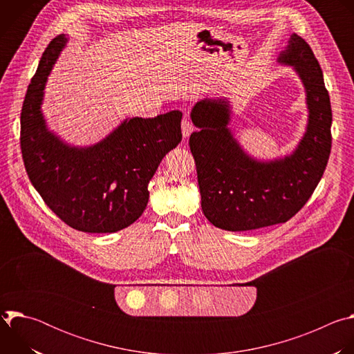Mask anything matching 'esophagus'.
Here are the masks:
<instances>
[{"label":"esophagus","mask_w":354,"mask_h":354,"mask_svg":"<svg viewBox=\"0 0 354 354\" xmlns=\"http://www.w3.org/2000/svg\"><path fill=\"white\" fill-rule=\"evenodd\" d=\"M180 126H182V134H183V138H187V137L190 136V133L193 131V124L190 123V120H189L187 118H183V120H182Z\"/></svg>","instance_id":"obj_1"}]
</instances>
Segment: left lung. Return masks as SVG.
<instances>
[{"label": "left lung", "instance_id": "left-lung-1", "mask_svg": "<svg viewBox=\"0 0 354 354\" xmlns=\"http://www.w3.org/2000/svg\"><path fill=\"white\" fill-rule=\"evenodd\" d=\"M280 63L294 66L304 82L308 127L292 156L272 162L249 158L227 129L225 100L203 99L192 109L197 131L189 137L201 209L227 231H248L288 221L311 197L326 168L332 147V109L322 70L310 44L292 33Z\"/></svg>", "mask_w": 354, "mask_h": 354}]
</instances>
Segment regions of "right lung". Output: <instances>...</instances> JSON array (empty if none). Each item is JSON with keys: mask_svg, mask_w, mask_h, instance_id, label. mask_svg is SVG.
<instances>
[{"mask_svg": "<svg viewBox=\"0 0 354 354\" xmlns=\"http://www.w3.org/2000/svg\"><path fill=\"white\" fill-rule=\"evenodd\" d=\"M46 47L21 112V151L26 174L44 203L82 232H116L133 224L148 203V183L182 140V112L126 120L88 148L68 147L47 131L40 112L44 82L66 44Z\"/></svg>", "mask_w": 354, "mask_h": 354, "instance_id": "obj_1", "label": "right lung"}]
</instances>
